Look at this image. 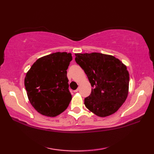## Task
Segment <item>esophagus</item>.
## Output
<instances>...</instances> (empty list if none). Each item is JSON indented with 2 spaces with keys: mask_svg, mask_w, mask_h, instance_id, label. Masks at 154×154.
I'll return each instance as SVG.
<instances>
[{
  "mask_svg": "<svg viewBox=\"0 0 154 154\" xmlns=\"http://www.w3.org/2000/svg\"><path fill=\"white\" fill-rule=\"evenodd\" d=\"M79 91V88H78V89H77L76 90H75V91H74V93H77V92H78V91Z\"/></svg>",
  "mask_w": 154,
  "mask_h": 154,
  "instance_id": "esophagus-1",
  "label": "esophagus"
}]
</instances>
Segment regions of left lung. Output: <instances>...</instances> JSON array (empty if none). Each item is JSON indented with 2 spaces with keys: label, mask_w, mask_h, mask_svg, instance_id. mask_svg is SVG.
Returning <instances> with one entry per match:
<instances>
[{
  "label": "left lung",
  "mask_w": 154,
  "mask_h": 154,
  "mask_svg": "<svg viewBox=\"0 0 154 154\" xmlns=\"http://www.w3.org/2000/svg\"><path fill=\"white\" fill-rule=\"evenodd\" d=\"M75 60L84 70L93 87L85 105L96 115L116 112L128 93L129 73L119 59L100 53L75 54Z\"/></svg>",
  "instance_id": "left-lung-1"
}]
</instances>
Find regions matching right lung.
Segmentation results:
<instances>
[{
  "mask_svg": "<svg viewBox=\"0 0 154 154\" xmlns=\"http://www.w3.org/2000/svg\"><path fill=\"white\" fill-rule=\"evenodd\" d=\"M71 54L56 52L42 57L32 65L24 80L30 103L39 113L56 116L71 100L67 69Z\"/></svg>",
  "mask_w": 154,
  "mask_h": 154,
  "instance_id": "1",
  "label": "right lung"
}]
</instances>
